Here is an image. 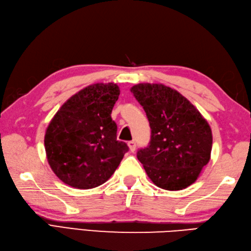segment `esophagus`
Listing matches in <instances>:
<instances>
[{
  "label": "esophagus",
  "mask_w": 251,
  "mask_h": 251,
  "mask_svg": "<svg viewBox=\"0 0 251 251\" xmlns=\"http://www.w3.org/2000/svg\"><path fill=\"white\" fill-rule=\"evenodd\" d=\"M128 148H129V150H130V152H135V150H136V142L134 141V140H131V141H128Z\"/></svg>",
  "instance_id": "esophagus-1"
}]
</instances>
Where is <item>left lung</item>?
<instances>
[{
    "instance_id": "8db88e82",
    "label": "left lung",
    "mask_w": 251,
    "mask_h": 251,
    "mask_svg": "<svg viewBox=\"0 0 251 251\" xmlns=\"http://www.w3.org/2000/svg\"><path fill=\"white\" fill-rule=\"evenodd\" d=\"M148 117L149 146L137 152L152 183L181 190L197 180L210 161L212 131L201 113L178 91L162 83L130 88Z\"/></svg>"
}]
</instances>
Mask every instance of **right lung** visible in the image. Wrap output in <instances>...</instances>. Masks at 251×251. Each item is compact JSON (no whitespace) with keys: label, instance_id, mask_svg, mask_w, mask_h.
Returning a JSON list of instances; mask_svg holds the SVG:
<instances>
[{"label":"right lung","instance_id":"obj_1","mask_svg":"<svg viewBox=\"0 0 251 251\" xmlns=\"http://www.w3.org/2000/svg\"><path fill=\"white\" fill-rule=\"evenodd\" d=\"M114 82H98L72 96L53 116L44 136L49 165L63 183L77 189L109 179L128 147L116 139L111 113L119 99Z\"/></svg>","mask_w":251,"mask_h":251}]
</instances>
